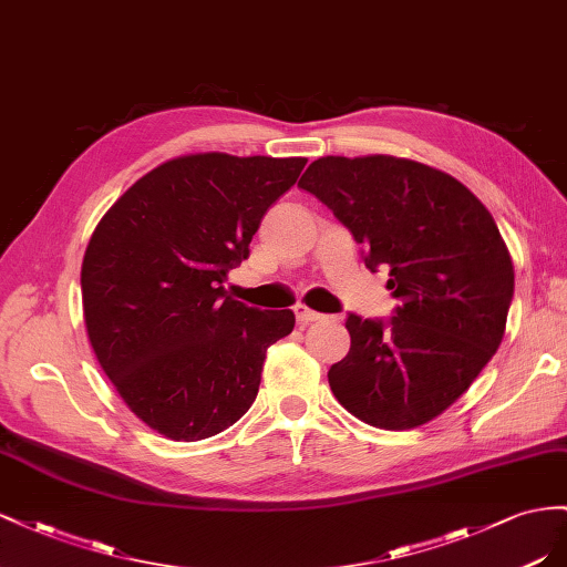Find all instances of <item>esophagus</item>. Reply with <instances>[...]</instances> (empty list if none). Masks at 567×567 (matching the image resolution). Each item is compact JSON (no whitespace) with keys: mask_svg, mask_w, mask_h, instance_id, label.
Here are the masks:
<instances>
[{"mask_svg":"<svg viewBox=\"0 0 567 567\" xmlns=\"http://www.w3.org/2000/svg\"><path fill=\"white\" fill-rule=\"evenodd\" d=\"M295 316H297V322H299L301 328H303V326H311V322H318V320L326 318L322 313H316V311H311V309H306V306H297Z\"/></svg>","mask_w":567,"mask_h":567,"instance_id":"34e87169","label":"esophagus"}]
</instances>
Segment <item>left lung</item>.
<instances>
[{"label":"left lung","instance_id":"obj_1","mask_svg":"<svg viewBox=\"0 0 567 567\" xmlns=\"http://www.w3.org/2000/svg\"><path fill=\"white\" fill-rule=\"evenodd\" d=\"M299 187L390 270L392 318L347 316L351 349L328 373L368 425L409 430L446 411L492 361L513 301V264L492 214L456 177L394 156H322Z\"/></svg>","mask_w":567,"mask_h":567}]
</instances>
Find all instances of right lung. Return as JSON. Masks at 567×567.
<instances>
[{
    "label": "right lung",
    "mask_w": 567,
    "mask_h": 567,
    "mask_svg": "<svg viewBox=\"0 0 567 567\" xmlns=\"http://www.w3.org/2000/svg\"><path fill=\"white\" fill-rule=\"evenodd\" d=\"M306 158L192 154L150 171L87 245L80 287L90 344L123 401L152 430L197 442L249 411L266 351L292 311L225 292L261 218Z\"/></svg>",
    "instance_id": "add662e5"
}]
</instances>
